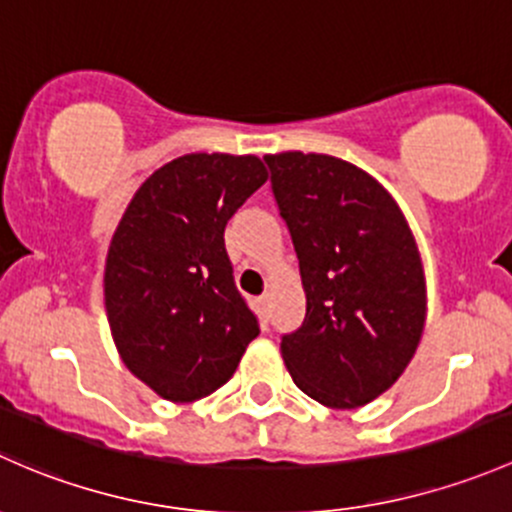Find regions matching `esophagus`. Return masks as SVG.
Here are the masks:
<instances>
[{
	"mask_svg": "<svg viewBox=\"0 0 512 512\" xmlns=\"http://www.w3.org/2000/svg\"><path fill=\"white\" fill-rule=\"evenodd\" d=\"M258 308H261L263 313H268V308H271V295L263 293L261 298H258Z\"/></svg>",
	"mask_w": 512,
	"mask_h": 512,
	"instance_id": "esophagus-1",
	"label": "esophagus"
}]
</instances>
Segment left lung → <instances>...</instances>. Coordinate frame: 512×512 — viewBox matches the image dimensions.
<instances>
[{
    "instance_id": "left-lung-1",
    "label": "left lung",
    "mask_w": 512,
    "mask_h": 512,
    "mask_svg": "<svg viewBox=\"0 0 512 512\" xmlns=\"http://www.w3.org/2000/svg\"><path fill=\"white\" fill-rule=\"evenodd\" d=\"M263 160L305 291V320L283 335V362L315 402L365 407L402 377L424 333L412 229L392 194L352 162L298 150Z\"/></svg>"
}]
</instances>
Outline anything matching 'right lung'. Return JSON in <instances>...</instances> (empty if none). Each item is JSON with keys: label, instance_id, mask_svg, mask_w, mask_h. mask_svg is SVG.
<instances>
[{"label": "right lung", "instance_id": "1", "mask_svg": "<svg viewBox=\"0 0 512 512\" xmlns=\"http://www.w3.org/2000/svg\"><path fill=\"white\" fill-rule=\"evenodd\" d=\"M266 179L256 155H182L140 184L110 239V333L125 367L167 402H197L229 382L258 335L224 229Z\"/></svg>", "mask_w": 512, "mask_h": 512}]
</instances>
